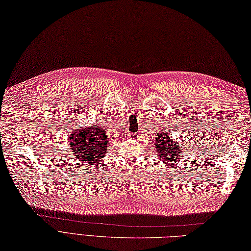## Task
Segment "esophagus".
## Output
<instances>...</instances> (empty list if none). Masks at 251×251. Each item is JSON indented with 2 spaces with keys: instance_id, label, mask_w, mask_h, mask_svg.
I'll return each instance as SVG.
<instances>
[{
  "instance_id": "obj_1",
  "label": "esophagus",
  "mask_w": 251,
  "mask_h": 251,
  "mask_svg": "<svg viewBox=\"0 0 251 251\" xmlns=\"http://www.w3.org/2000/svg\"><path fill=\"white\" fill-rule=\"evenodd\" d=\"M138 135H139V134H137V133H130V134H128V137L135 139V138L138 137Z\"/></svg>"
}]
</instances>
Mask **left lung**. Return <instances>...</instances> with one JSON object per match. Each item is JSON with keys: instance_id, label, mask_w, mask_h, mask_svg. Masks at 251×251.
<instances>
[{"instance_id": "obj_1", "label": "left lung", "mask_w": 251, "mask_h": 251, "mask_svg": "<svg viewBox=\"0 0 251 251\" xmlns=\"http://www.w3.org/2000/svg\"><path fill=\"white\" fill-rule=\"evenodd\" d=\"M155 139V150L157 151L160 160L163 161V165L173 162L177 163L180 161L181 157H183V155H182V149H183V147L175 142L172 136L168 134V131L158 132Z\"/></svg>"}]
</instances>
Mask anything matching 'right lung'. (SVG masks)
Wrapping results in <instances>:
<instances>
[{
    "label": "right lung",
    "mask_w": 251,
    "mask_h": 251,
    "mask_svg": "<svg viewBox=\"0 0 251 251\" xmlns=\"http://www.w3.org/2000/svg\"><path fill=\"white\" fill-rule=\"evenodd\" d=\"M108 142L107 131L100 126L78 127L69 136V147L75 160L88 166H94L105 156L108 151Z\"/></svg>",
    "instance_id": "right-lung-1"
}]
</instances>
